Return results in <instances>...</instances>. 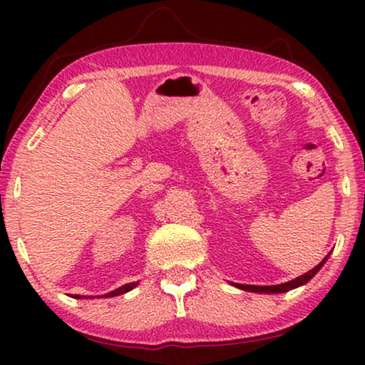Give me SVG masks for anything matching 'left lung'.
<instances>
[{
  "label": "left lung",
  "instance_id": "obj_1",
  "mask_svg": "<svg viewBox=\"0 0 365 365\" xmlns=\"http://www.w3.org/2000/svg\"><path fill=\"white\" fill-rule=\"evenodd\" d=\"M327 256L324 257V261H321L317 264L316 267L312 269V271H309L304 274V276L294 279V281H289V282H284V284H279V286H244V284H236V287L239 289H244V291H252V292H264V294H279V292H287L291 291V289H296L299 286H302V284H306L311 281V279L316 276L319 269L324 266V262H326Z\"/></svg>",
  "mask_w": 365,
  "mask_h": 365
}]
</instances>
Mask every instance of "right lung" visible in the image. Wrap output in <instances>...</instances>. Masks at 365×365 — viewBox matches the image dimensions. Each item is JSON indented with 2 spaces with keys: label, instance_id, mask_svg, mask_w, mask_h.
I'll use <instances>...</instances> for the list:
<instances>
[{
  "label": "right lung",
  "instance_id": "1",
  "mask_svg": "<svg viewBox=\"0 0 365 365\" xmlns=\"http://www.w3.org/2000/svg\"><path fill=\"white\" fill-rule=\"evenodd\" d=\"M136 286H138V282L126 284V286L119 287V289H116V291H113V292H109V294H104V297H114V296H119V294H126V292H129V291H131V289H134ZM73 297L74 299H81V296H78V294H74Z\"/></svg>",
  "mask_w": 365,
  "mask_h": 365
}]
</instances>
